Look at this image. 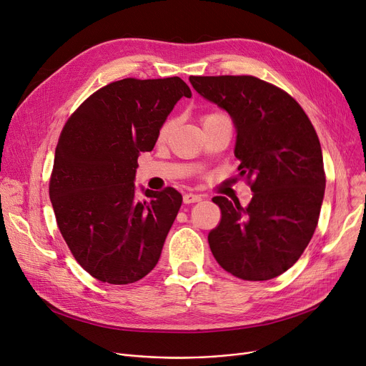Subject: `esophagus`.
Here are the masks:
<instances>
[{
    "label": "esophagus",
    "instance_id": "1",
    "mask_svg": "<svg viewBox=\"0 0 366 366\" xmlns=\"http://www.w3.org/2000/svg\"><path fill=\"white\" fill-rule=\"evenodd\" d=\"M182 200H184L185 204H191V203L200 202V200H202V196H197V194H193V193H187V194H184Z\"/></svg>",
    "mask_w": 366,
    "mask_h": 366
}]
</instances>
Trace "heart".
Listing matches in <instances>:
<instances>
[{"instance_id":"1","label":"heart","mask_w":366,"mask_h":366,"mask_svg":"<svg viewBox=\"0 0 366 366\" xmlns=\"http://www.w3.org/2000/svg\"><path fill=\"white\" fill-rule=\"evenodd\" d=\"M221 117H225V114L222 112H209V114H204L202 117V123H207V122H212V120H217V119H221ZM173 127H175V119H167L162 126H160V130H159V139L160 141H164L170 132L173 130Z\"/></svg>"}]
</instances>
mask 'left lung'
Masks as SVG:
<instances>
[{"instance_id": "8db88e82", "label": "left lung", "mask_w": 366, "mask_h": 366, "mask_svg": "<svg viewBox=\"0 0 366 366\" xmlns=\"http://www.w3.org/2000/svg\"><path fill=\"white\" fill-rule=\"evenodd\" d=\"M189 81L232 115L239 175L254 191L246 207L212 199L221 221L207 236L210 251L239 279L277 277L300 259L317 227L326 182L317 133L290 93L257 76L191 75Z\"/></svg>"}]
</instances>
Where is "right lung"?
<instances>
[{
	"mask_svg": "<svg viewBox=\"0 0 366 366\" xmlns=\"http://www.w3.org/2000/svg\"><path fill=\"white\" fill-rule=\"evenodd\" d=\"M189 87L179 76L123 79L76 108L57 141L49 194L56 224L75 261L104 283L127 285L159 262L182 196L175 188L134 194L141 151Z\"/></svg>",
	"mask_w": 366,
	"mask_h": 366,
	"instance_id": "obj_1",
	"label": "right lung"
}]
</instances>
